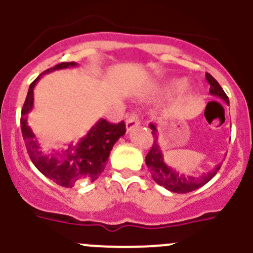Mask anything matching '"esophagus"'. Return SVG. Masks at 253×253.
Listing matches in <instances>:
<instances>
[{"instance_id": "34e87169", "label": "esophagus", "mask_w": 253, "mask_h": 253, "mask_svg": "<svg viewBox=\"0 0 253 253\" xmlns=\"http://www.w3.org/2000/svg\"><path fill=\"white\" fill-rule=\"evenodd\" d=\"M140 125V119H138V116L136 113H131V115L127 116L126 120V128L127 131H131L133 129L134 127H137Z\"/></svg>"}]
</instances>
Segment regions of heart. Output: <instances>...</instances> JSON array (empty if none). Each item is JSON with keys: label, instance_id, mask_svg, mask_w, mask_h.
<instances>
[{"label": "heart", "instance_id": "obj_1", "mask_svg": "<svg viewBox=\"0 0 253 253\" xmlns=\"http://www.w3.org/2000/svg\"><path fill=\"white\" fill-rule=\"evenodd\" d=\"M169 89H180V88H183V92H185V93H192V89H191L190 87L185 86V82L181 81V80H177V81L171 82V84H169Z\"/></svg>", "mask_w": 253, "mask_h": 253}]
</instances>
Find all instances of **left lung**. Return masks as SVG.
Here are the masks:
<instances>
[{"instance_id":"1","label":"left lung","mask_w":253,"mask_h":253,"mask_svg":"<svg viewBox=\"0 0 253 253\" xmlns=\"http://www.w3.org/2000/svg\"><path fill=\"white\" fill-rule=\"evenodd\" d=\"M206 80L210 84V93L217 96L221 100L225 101L228 105V97L222 87L219 86L218 82L213 79V77L206 73ZM150 128L152 129V134L155 137V142H153L152 147L148 151L147 156H146V165H147L148 169H150L152 178L155 182L159 183L160 186H164L171 192L176 193H187L191 191H195L197 188L202 187L206 185L209 181L213 178L214 174L218 172L219 165H217L212 171L204 173L202 176L192 177V176H186L185 173L176 171V169H171L167 166L164 162V156H162V151L160 148V145L157 143V128L153 124H150Z\"/></svg>"}]
</instances>
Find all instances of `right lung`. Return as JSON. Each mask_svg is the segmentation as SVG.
Returning <instances> with one entry per match:
<instances>
[{
  "instance_id": "right-lung-1",
  "label": "right lung",
  "mask_w": 253,
  "mask_h": 253,
  "mask_svg": "<svg viewBox=\"0 0 253 253\" xmlns=\"http://www.w3.org/2000/svg\"><path fill=\"white\" fill-rule=\"evenodd\" d=\"M75 66H77L76 62H62L42 72L30 84L27 97L21 111V131L31 161L47 178L62 187H73L84 181L93 182L97 180L105 169L113 145L126 133L124 121L111 124L106 120H100L76 145L70 143L63 150H52L51 152L42 150L36 136L27 125V115L34 107V88L46 73Z\"/></svg>"
}]
</instances>
